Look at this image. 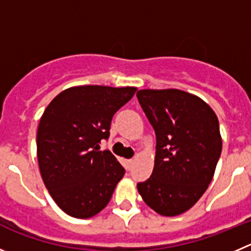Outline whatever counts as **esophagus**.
<instances>
[{
  "instance_id": "esophagus-1",
  "label": "esophagus",
  "mask_w": 251,
  "mask_h": 251,
  "mask_svg": "<svg viewBox=\"0 0 251 251\" xmlns=\"http://www.w3.org/2000/svg\"><path fill=\"white\" fill-rule=\"evenodd\" d=\"M133 164H134V160L130 159V160H127V165H128V169H132Z\"/></svg>"
}]
</instances>
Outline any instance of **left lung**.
<instances>
[{
    "mask_svg": "<svg viewBox=\"0 0 251 251\" xmlns=\"http://www.w3.org/2000/svg\"><path fill=\"white\" fill-rule=\"evenodd\" d=\"M137 97L156 134L152 174L138 192L156 213L178 216L213 178L222 152L218 118L203 100L177 88H144Z\"/></svg>",
    "mask_w": 251,
    "mask_h": 251,
    "instance_id": "1",
    "label": "left lung"
}]
</instances>
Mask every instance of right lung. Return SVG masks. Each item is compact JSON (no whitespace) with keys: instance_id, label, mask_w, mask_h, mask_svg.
Listing matches in <instances>:
<instances>
[{"instance_id":"obj_1","label":"right lung","mask_w":251,"mask_h":251,"mask_svg":"<svg viewBox=\"0 0 251 251\" xmlns=\"http://www.w3.org/2000/svg\"><path fill=\"white\" fill-rule=\"evenodd\" d=\"M137 87H69L48 104L37 132L40 175L55 203L75 218H91L108 204L124 169L108 150L112 117Z\"/></svg>"}]
</instances>
